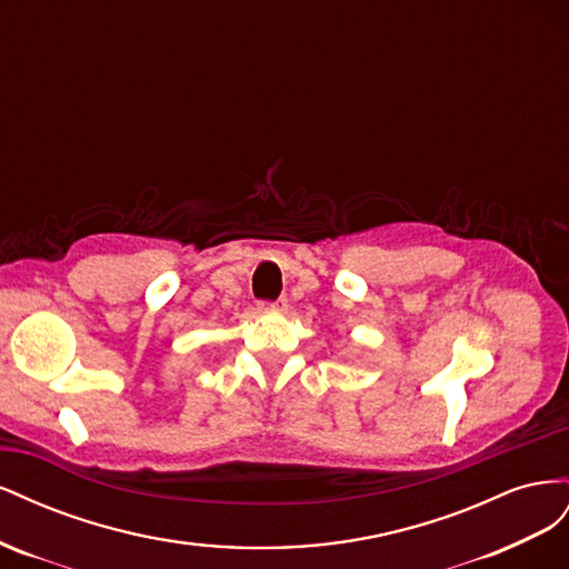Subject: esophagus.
I'll use <instances>...</instances> for the list:
<instances>
[{
    "label": "esophagus",
    "instance_id": "obj_1",
    "mask_svg": "<svg viewBox=\"0 0 569 569\" xmlns=\"http://www.w3.org/2000/svg\"><path fill=\"white\" fill-rule=\"evenodd\" d=\"M263 306H266V303H263ZM287 306H289L287 297H280L278 301H272V303H268V308H272V311H287Z\"/></svg>",
    "mask_w": 569,
    "mask_h": 569
}]
</instances>
